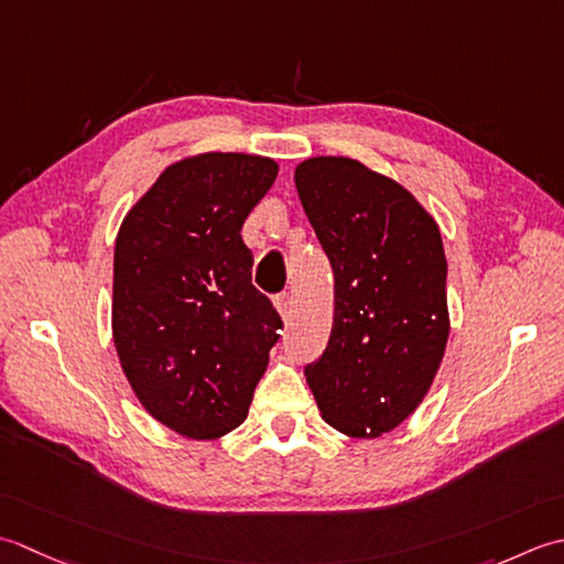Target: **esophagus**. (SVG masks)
Here are the masks:
<instances>
[{"mask_svg": "<svg viewBox=\"0 0 564 564\" xmlns=\"http://www.w3.org/2000/svg\"><path fill=\"white\" fill-rule=\"evenodd\" d=\"M292 306H294V296L290 292H282V294L274 296V308H278L282 318L292 314Z\"/></svg>", "mask_w": 564, "mask_h": 564, "instance_id": "34e87169", "label": "esophagus"}]
</instances>
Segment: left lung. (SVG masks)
I'll use <instances>...</instances> for the list:
<instances>
[{"label": "left lung", "mask_w": 564, "mask_h": 564, "mask_svg": "<svg viewBox=\"0 0 564 564\" xmlns=\"http://www.w3.org/2000/svg\"><path fill=\"white\" fill-rule=\"evenodd\" d=\"M294 185L336 278L330 338L306 384L328 426L379 438L419 409L451 336L438 224L352 158H306Z\"/></svg>", "instance_id": "left-lung-1"}]
</instances>
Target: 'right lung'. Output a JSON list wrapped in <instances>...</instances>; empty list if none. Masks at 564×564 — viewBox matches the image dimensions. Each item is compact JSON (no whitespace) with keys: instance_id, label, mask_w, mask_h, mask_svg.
I'll return each mask as SVG.
<instances>
[{"instance_id":"obj_1","label":"right lung","mask_w":564,"mask_h":564,"mask_svg":"<svg viewBox=\"0 0 564 564\" xmlns=\"http://www.w3.org/2000/svg\"><path fill=\"white\" fill-rule=\"evenodd\" d=\"M272 158L199 153L167 165L113 248L111 333L151 416L192 441L246 421L282 318L250 284L240 228L278 177Z\"/></svg>"}]
</instances>
